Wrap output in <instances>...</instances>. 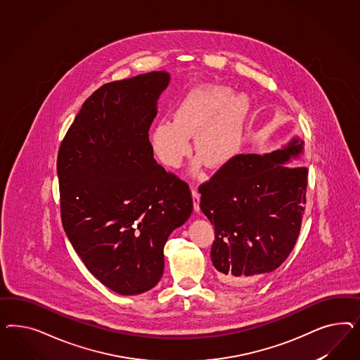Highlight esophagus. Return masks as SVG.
Here are the masks:
<instances>
[{"mask_svg": "<svg viewBox=\"0 0 360 360\" xmlns=\"http://www.w3.org/2000/svg\"><path fill=\"white\" fill-rule=\"evenodd\" d=\"M191 195H193V203H194V210H195L196 212L199 211V202H200V196H199V193H198V190L195 188H193L191 190Z\"/></svg>", "mask_w": 360, "mask_h": 360, "instance_id": "1", "label": "esophagus"}]
</instances>
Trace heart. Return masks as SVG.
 <instances>
[{
    "label": "heart",
    "instance_id": "heart-1",
    "mask_svg": "<svg viewBox=\"0 0 360 360\" xmlns=\"http://www.w3.org/2000/svg\"><path fill=\"white\" fill-rule=\"evenodd\" d=\"M232 88L207 84L195 88L186 96L174 119H162L153 127L150 143L158 160L167 167H181L194 149L212 167L227 164L239 149L243 122L251 107L245 94L232 95Z\"/></svg>",
    "mask_w": 360,
    "mask_h": 360
}]
</instances>
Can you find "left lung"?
Instances as JSON below:
<instances>
[{"label":"left lung","instance_id":"obj_1","mask_svg":"<svg viewBox=\"0 0 360 360\" xmlns=\"http://www.w3.org/2000/svg\"><path fill=\"white\" fill-rule=\"evenodd\" d=\"M304 150L293 139L266 154H238L199 186L215 227L211 260L220 281L239 286L271 273L293 251L305 212L307 169L285 166Z\"/></svg>","mask_w":360,"mask_h":360}]
</instances>
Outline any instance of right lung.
I'll list each match as a JSON object with an SVG mask.
<instances>
[{"label": "right lung", "instance_id": "right-lung-1", "mask_svg": "<svg viewBox=\"0 0 360 360\" xmlns=\"http://www.w3.org/2000/svg\"><path fill=\"white\" fill-rule=\"evenodd\" d=\"M169 82L153 71L101 86L58 152L65 235L88 271L119 295L158 283L166 240L193 212L188 185L155 162L149 141Z\"/></svg>", "mask_w": 360, "mask_h": 360}]
</instances>
